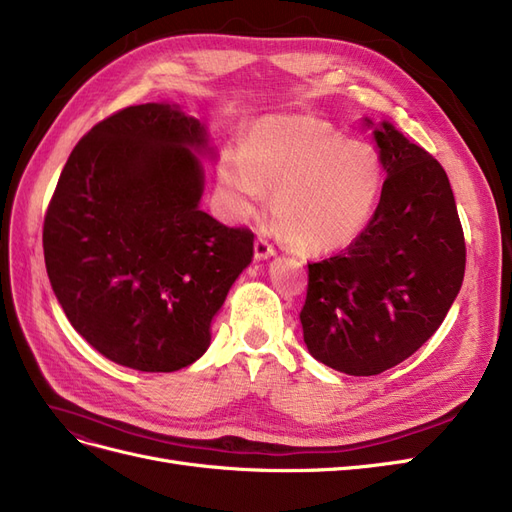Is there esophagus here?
I'll return each mask as SVG.
<instances>
[{"mask_svg":"<svg viewBox=\"0 0 512 512\" xmlns=\"http://www.w3.org/2000/svg\"><path fill=\"white\" fill-rule=\"evenodd\" d=\"M271 256H275L273 245H271L267 239L258 237L256 243H254V258H256V260H267V258H271Z\"/></svg>","mask_w":512,"mask_h":512,"instance_id":"34e87169","label":"esophagus"}]
</instances>
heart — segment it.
Instances as JSON below:
<instances>
[{
  "label": "heart",
  "instance_id": "obj_1",
  "mask_svg": "<svg viewBox=\"0 0 512 512\" xmlns=\"http://www.w3.org/2000/svg\"><path fill=\"white\" fill-rule=\"evenodd\" d=\"M376 147L346 141L309 115L262 117L243 151H224L218 179L230 211L247 218L273 192V213L288 241L305 252L350 243L367 226L384 188Z\"/></svg>",
  "mask_w": 512,
  "mask_h": 512
}]
</instances>
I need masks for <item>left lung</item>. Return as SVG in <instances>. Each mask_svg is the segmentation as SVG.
<instances>
[{"label": "left lung", "mask_w": 512, "mask_h": 512, "mask_svg": "<svg viewBox=\"0 0 512 512\" xmlns=\"http://www.w3.org/2000/svg\"><path fill=\"white\" fill-rule=\"evenodd\" d=\"M361 123L384 162L380 203L342 254L309 265L299 318L316 361L376 376L438 331L461 290L466 243L440 162L389 121Z\"/></svg>", "instance_id": "left-lung-1"}]
</instances>
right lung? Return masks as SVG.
<instances>
[{
  "label": "right lung",
  "mask_w": 512,
  "mask_h": 512,
  "mask_svg": "<svg viewBox=\"0 0 512 512\" xmlns=\"http://www.w3.org/2000/svg\"><path fill=\"white\" fill-rule=\"evenodd\" d=\"M218 160L179 104L128 106L83 136L44 218L59 305L108 361L177 371L211 344V322L254 256V235L200 209Z\"/></svg>",
  "instance_id": "add662e5"
}]
</instances>
